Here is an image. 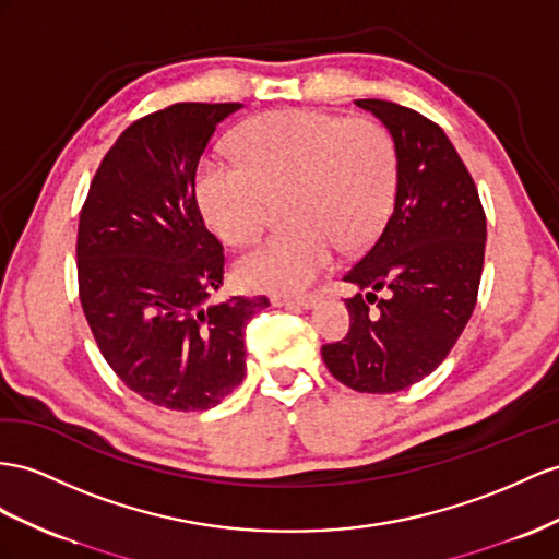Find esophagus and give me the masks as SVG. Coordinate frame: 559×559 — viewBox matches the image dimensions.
<instances>
[{
    "label": "esophagus",
    "instance_id": "34e87169",
    "mask_svg": "<svg viewBox=\"0 0 559 559\" xmlns=\"http://www.w3.org/2000/svg\"><path fill=\"white\" fill-rule=\"evenodd\" d=\"M319 302L317 295H271V305L274 307H302L311 309Z\"/></svg>",
    "mask_w": 559,
    "mask_h": 559
}]
</instances>
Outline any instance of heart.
I'll list each match as a JSON object with an SVG mask.
<instances>
[{
  "mask_svg": "<svg viewBox=\"0 0 559 559\" xmlns=\"http://www.w3.org/2000/svg\"><path fill=\"white\" fill-rule=\"evenodd\" d=\"M238 163L205 160L195 193L212 231L248 242L274 217L293 224L257 242L236 262V276L257 290H302L333 262L366 250L388 222L399 181V153L373 118L321 110H274L240 127Z\"/></svg>",
  "mask_w": 559,
  "mask_h": 559,
  "instance_id": "1",
  "label": "heart"
}]
</instances>
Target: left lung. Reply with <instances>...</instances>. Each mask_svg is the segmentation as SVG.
<instances>
[{
	"mask_svg": "<svg viewBox=\"0 0 559 559\" xmlns=\"http://www.w3.org/2000/svg\"><path fill=\"white\" fill-rule=\"evenodd\" d=\"M394 136V210L376 246L342 281L349 333L323 345L342 384L368 394L402 392L447 359L477 305L486 217L477 186L439 124L380 98H359ZM382 292V296L377 293Z\"/></svg>",
	"mask_w": 559,
	"mask_h": 559,
	"instance_id": "8db88e82",
	"label": "left lung"
}]
</instances>
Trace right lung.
Here are the masks:
<instances>
[{"label":"right lung","mask_w":559,"mask_h":559,"mask_svg":"<svg viewBox=\"0 0 559 559\" xmlns=\"http://www.w3.org/2000/svg\"><path fill=\"white\" fill-rule=\"evenodd\" d=\"M240 104H175L132 122L98 165L78 228L80 302L108 366L146 402L205 411L246 376V325L269 299L212 305L224 248L195 169Z\"/></svg>","instance_id":"add662e5"}]
</instances>
